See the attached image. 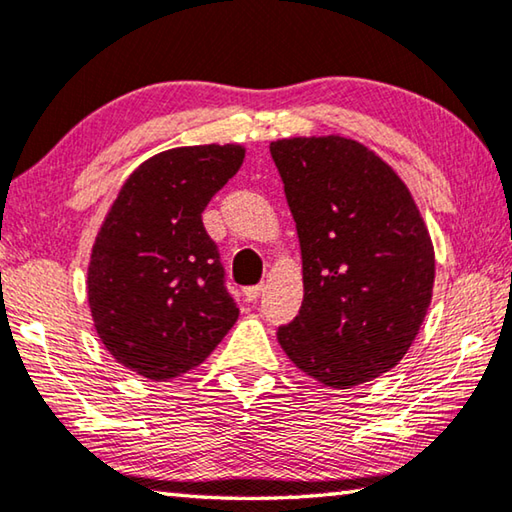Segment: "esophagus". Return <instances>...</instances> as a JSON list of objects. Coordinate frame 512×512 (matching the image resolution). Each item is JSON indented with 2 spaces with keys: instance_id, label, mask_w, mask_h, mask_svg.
Here are the masks:
<instances>
[{
  "instance_id": "obj_1",
  "label": "esophagus",
  "mask_w": 512,
  "mask_h": 512,
  "mask_svg": "<svg viewBox=\"0 0 512 512\" xmlns=\"http://www.w3.org/2000/svg\"><path fill=\"white\" fill-rule=\"evenodd\" d=\"M262 291H264L262 284H253V287H246V289H244V298H246L248 302H255L259 296H262Z\"/></svg>"
}]
</instances>
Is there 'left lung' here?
Instances as JSON below:
<instances>
[{"instance_id":"1","label":"left lung","mask_w":512,"mask_h":512,"mask_svg":"<svg viewBox=\"0 0 512 512\" xmlns=\"http://www.w3.org/2000/svg\"><path fill=\"white\" fill-rule=\"evenodd\" d=\"M296 221L305 298L277 327L309 377L348 388L397 366L427 316L436 259L400 176L345 137L271 144Z\"/></svg>"}]
</instances>
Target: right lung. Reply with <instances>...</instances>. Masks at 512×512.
Masks as SVG:
<instances>
[{"instance_id": "right-lung-1", "label": "right lung", "mask_w": 512, "mask_h": 512, "mask_svg": "<svg viewBox=\"0 0 512 512\" xmlns=\"http://www.w3.org/2000/svg\"><path fill=\"white\" fill-rule=\"evenodd\" d=\"M244 162L232 144L183 146L140 164L92 248L88 298L108 352L146 379L207 359L239 309L203 210Z\"/></svg>"}]
</instances>
